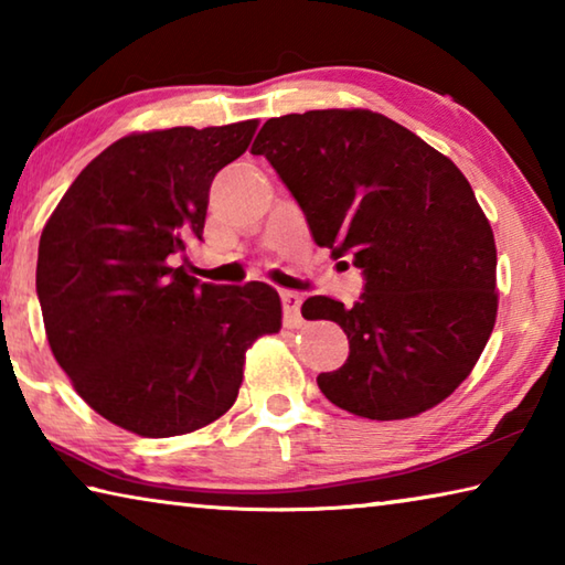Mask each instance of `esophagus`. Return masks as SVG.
Here are the masks:
<instances>
[{
    "mask_svg": "<svg viewBox=\"0 0 565 565\" xmlns=\"http://www.w3.org/2000/svg\"><path fill=\"white\" fill-rule=\"evenodd\" d=\"M301 294L296 291H281V303H284V317L291 323H299V309H301Z\"/></svg>",
    "mask_w": 565,
    "mask_h": 565,
    "instance_id": "1",
    "label": "esophagus"
}]
</instances>
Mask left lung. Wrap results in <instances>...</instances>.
Masks as SVG:
<instances>
[{
  "label": "left lung",
  "mask_w": 565,
  "mask_h": 565,
  "mask_svg": "<svg viewBox=\"0 0 565 565\" xmlns=\"http://www.w3.org/2000/svg\"><path fill=\"white\" fill-rule=\"evenodd\" d=\"M266 157L309 222L313 242L363 271L347 309L311 296L303 319L337 321L349 359L317 384L331 404L371 420L424 414L471 374L495 311L489 218L451 159L369 109L269 119Z\"/></svg>",
  "instance_id": "left-lung-1"
}]
</instances>
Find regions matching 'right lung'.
Returning a JSON list of instances; mask_svg holds the SVG:
<instances>
[{
  "mask_svg": "<svg viewBox=\"0 0 565 565\" xmlns=\"http://www.w3.org/2000/svg\"><path fill=\"white\" fill-rule=\"evenodd\" d=\"M259 121L129 134L92 159L46 222L36 259L46 339L72 386L147 438L234 406L246 349L281 329L269 284L214 286L177 262L202 238L216 171Z\"/></svg>",
  "mask_w": 565,
  "mask_h": 565,
  "instance_id": "add662e5",
  "label": "right lung"
}]
</instances>
